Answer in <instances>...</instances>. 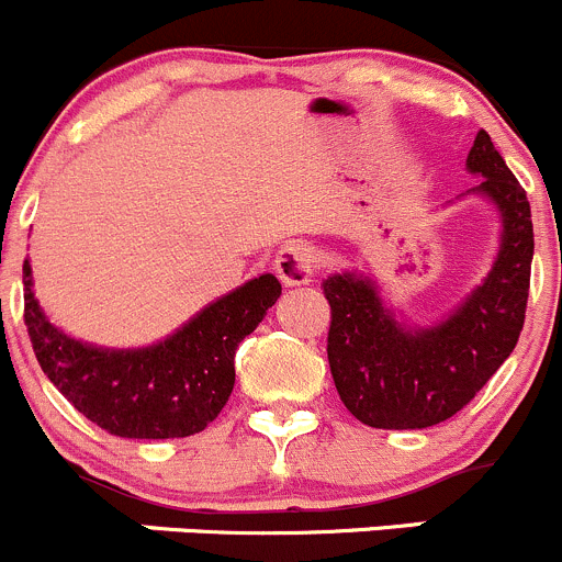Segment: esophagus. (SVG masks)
Masks as SVG:
<instances>
[{
  "label": "esophagus",
  "instance_id": "esophagus-1",
  "mask_svg": "<svg viewBox=\"0 0 562 562\" xmlns=\"http://www.w3.org/2000/svg\"><path fill=\"white\" fill-rule=\"evenodd\" d=\"M276 273L286 286H300L308 283L316 273V251L303 240H294L283 246L276 257Z\"/></svg>",
  "mask_w": 562,
  "mask_h": 562
}]
</instances>
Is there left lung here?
Wrapping results in <instances>:
<instances>
[{"label":"left lung","mask_w":562,"mask_h":562,"mask_svg":"<svg viewBox=\"0 0 562 562\" xmlns=\"http://www.w3.org/2000/svg\"><path fill=\"white\" fill-rule=\"evenodd\" d=\"M468 169L477 193L503 215L494 268L435 327L407 330L363 276H330L327 363L344 407L374 429H426L453 418L514 352L530 294V202L486 131H477Z\"/></svg>","instance_id":"1"}]
</instances>
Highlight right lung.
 <instances>
[{
  "mask_svg": "<svg viewBox=\"0 0 562 562\" xmlns=\"http://www.w3.org/2000/svg\"><path fill=\"white\" fill-rule=\"evenodd\" d=\"M281 283L265 273L210 303L182 330L147 349H98L65 336L32 294L24 262V325L43 374L85 418L114 437L199 435L235 387V352L257 330Z\"/></svg>",
  "mask_w": 562,
  "mask_h": 562,
  "instance_id": "add662e5",
  "label": "right lung"
}]
</instances>
